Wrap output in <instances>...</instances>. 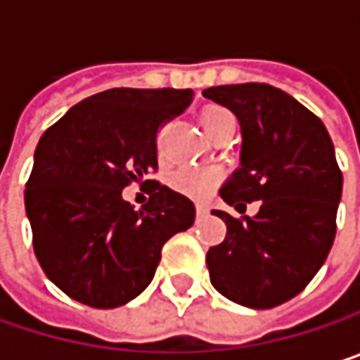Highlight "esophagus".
Returning <instances> with one entry per match:
<instances>
[{"label": "esophagus", "instance_id": "obj_1", "mask_svg": "<svg viewBox=\"0 0 360 360\" xmlns=\"http://www.w3.org/2000/svg\"><path fill=\"white\" fill-rule=\"evenodd\" d=\"M208 210H210L208 204H204V202H198V204H195V214H198V217H206Z\"/></svg>", "mask_w": 360, "mask_h": 360}]
</instances>
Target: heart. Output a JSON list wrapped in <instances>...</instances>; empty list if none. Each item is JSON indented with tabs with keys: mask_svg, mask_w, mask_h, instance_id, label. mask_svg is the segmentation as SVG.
<instances>
[{
	"mask_svg": "<svg viewBox=\"0 0 360 360\" xmlns=\"http://www.w3.org/2000/svg\"><path fill=\"white\" fill-rule=\"evenodd\" d=\"M227 120H233V114L221 106H208L200 112V127L208 137H212V133L219 131ZM219 181H221V171L217 167L179 169L169 177L173 189H177L179 193H185L193 200H206L214 191Z\"/></svg>",
	"mask_w": 360,
	"mask_h": 360,
	"instance_id": "1",
	"label": "heart"
}]
</instances>
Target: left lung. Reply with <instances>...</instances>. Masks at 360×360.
<instances>
[{"label": "left lung", "mask_w": 360, "mask_h": 360, "mask_svg": "<svg viewBox=\"0 0 360 360\" xmlns=\"http://www.w3.org/2000/svg\"><path fill=\"white\" fill-rule=\"evenodd\" d=\"M204 98L242 127V167L221 198L244 210L260 202L256 217L212 210L227 236L206 254L210 283L242 307H279L311 283L335 238L342 171L331 137L319 116L266 83L219 85Z\"/></svg>", "instance_id": "left-lung-1"}]
</instances>
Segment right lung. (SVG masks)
Segmentation results:
<instances>
[{
	"instance_id": "obj_1",
	"label": "right lung",
	"mask_w": 360,
	"mask_h": 360,
	"mask_svg": "<svg viewBox=\"0 0 360 360\" xmlns=\"http://www.w3.org/2000/svg\"><path fill=\"white\" fill-rule=\"evenodd\" d=\"M191 89L116 87L68 110L39 139L25 206L35 256L66 296L116 309L154 279L162 246L193 225L195 206L160 181L135 211L122 189L158 169V129Z\"/></svg>"
}]
</instances>
